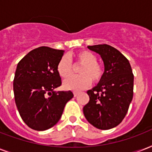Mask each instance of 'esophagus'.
<instances>
[{
	"label": "esophagus",
	"instance_id": "obj_1",
	"mask_svg": "<svg viewBox=\"0 0 152 152\" xmlns=\"http://www.w3.org/2000/svg\"><path fill=\"white\" fill-rule=\"evenodd\" d=\"M79 91H74L73 92V94H74V96H75V97H76V96H77V95H79Z\"/></svg>",
	"mask_w": 152,
	"mask_h": 152
}]
</instances>
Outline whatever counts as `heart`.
I'll return each mask as SVG.
<instances>
[{"mask_svg":"<svg viewBox=\"0 0 152 152\" xmlns=\"http://www.w3.org/2000/svg\"><path fill=\"white\" fill-rule=\"evenodd\" d=\"M74 64H81L79 69V76H71L63 83L67 90L80 91L90 85L91 80L97 83L102 78L104 71L101 64L97 62V57L94 53L88 50H81L76 53L72 57ZM57 72L61 78L65 79L71 76L72 65L67 56H63L57 65Z\"/></svg>","mask_w":152,"mask_h":152,"instance_id":"1","label":"heart"}]
</instances>
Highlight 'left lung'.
I'll return each instance as SVG.
<instances>
[{"label": "left lung", "mask_w": 152, "mask_h": 152, "mask_svg": "<svg viewBox=\"0 0 152 152\" xmlns=\"http://www.w3.org/2000/svg\"><path fill=\"white\" fill-rule=\"evenodd\" d=\"M88 48L101 56L105 71L97 86L87 91L90 100L83 114L99 129L116 127L125 118L133 97L134 76L129 60L119 50L106 44Z\"/></svg>", "instance_id": "obj_1"}]
</instances>
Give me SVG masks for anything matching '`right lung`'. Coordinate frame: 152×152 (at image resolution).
<instances>
[{
    "label": "right lung",
    "mask_w": 152,
    "mask_h": 152,
    "mask_svg": "<svg viewBox=\"0 0 152 152\" xmlns=\"http://www.w3.org/2000/svg\"><path fill=\"white\" fill-rule=\"evenodd\" d=\"M64 50L41 46L18 63L13 80L15 105L25 124L44 131L61 117L65 104L73 98L71 91H55L61 85L57 65Z\"/></svg>",
    "instance_id": "right-lung-1"
}]
</instances>
